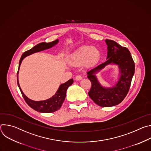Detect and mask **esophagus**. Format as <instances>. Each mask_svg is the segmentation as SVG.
Here are the masks:
<instances>
[{"instance_id": "obj_1", "label": "esophagus", "mask_w": 151, "mask_h": 151, "mask_svg": "<svg viewBox=\"0 0 151 151\" xmlns=\"http://www.w3.org/2000/svg\"><path fill=\"white\" fill-rule=\"evenodd\" d=\"M75 79H76L77 81H80V80L82 79V76H81V75H78L76 76Z\"/></svg>"}]
</instances>
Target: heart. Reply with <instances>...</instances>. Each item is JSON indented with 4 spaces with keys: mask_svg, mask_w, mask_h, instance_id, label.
<instances>
[{
    "mask_svg": "<svg viewBox=\"0 0 151 151\" xmlns=\"http://www.w3.org/2000/svg\"><path fill=\"white\" fill-rule=\"evenodd\" d=\"M100 57L99 50L91 45L80 47L73 55L75 63L78 64L85 63L88 66H93L97 63Z\"/></svg>",
    "mask_w": 151,
    "mask_h": 151,
    "instance_id": "obj_1",
    "label": "heart"
}]
</instances>
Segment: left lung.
Wrapping results in <instances>:
<instances>
[{
    "instance_id": "8db88e82",
    "label": "left lung",
    "mask_w": 151,
    "mask_h": 151,
    "mask_svg": "<svg viewBox=\"0 0 151 151\" xmlns=\"http://www.w3.org/2000/svg\"><path fill=\"white\" fill-rule=\"evenodd\" d=\"M105 41L108 50L107 60L87 72V77L91 82V87L88 94L97 105L111 107L120 103L128 94L134 74L135 64L130 51L126 47H122L112 40L106 39ZM111 63L118 64L121 75L115 86L106 89L99 85L94 73Z\"/></svg>"
}]
</instances>
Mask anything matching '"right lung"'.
Wrapping results in <instances>:
<instances>
[{"instance_id": "add662e5", "label": "right lung", "mask_w": 151, "mask_h": 151, "mask_svg": "<svg viewBox=\"0 0 151 151\" xmlns=\"http://www.w3.org/2000/svg\"><path fill=\"white\" fill-rule=\"evenodd\" d=\"M58 42V40L57 39L54 41H52L49 43H47V42L40 43V44L33 47L32 49L24 52L22 56H21L19 62V66H18V69L17 72V83H18V87L20 90V91L21 93V94H22L27 104L30 107H32V108L34 110L42 113H52L58 111L60 108L63 103L64 102V99L66 98L67 89L68 88L69 86H70L73 83V79H71L64 83L60 85L57 93L51 98L44 101H33L29 99L28 97H27L25 96V94L23 93V92L22 91V90H21L19 87V85L18 83V70L19 69L21 63L24 59V58L33 53L50 48L52 46L57 44Z\"/></svg>"}]
</instances>
